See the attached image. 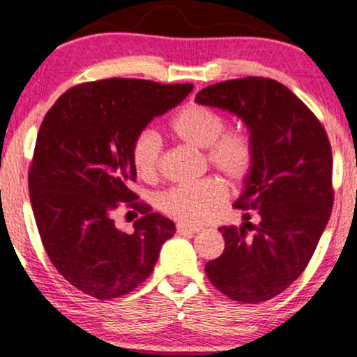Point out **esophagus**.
<instances>
[{
	"label": "esophagus",
	"mask_w": 357,
	"mask_h": 357,
	"mask_svg": "<svg viewBox=\"0 0 357 357\" xmlns=\"http://www.w3.org/2000/svg\"><path fill=\"white\" fill-rule=\"evenodd\" d=\"M176 230H178V234H197L202 230V227L198 225H190V223H185V222H179L178 225H176Z\"/></svg>",
	"instance_id": "esophagus-1"
}]
</instances>
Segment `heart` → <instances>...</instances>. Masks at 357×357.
Instances as JSON below:
<instances>
[{"mask_svg": "<svg viewBox=\"0 0 357 357\" xmlns=\"http://www.w3.org/2000/svg\"><path fill=\"white\" fill-rule=\"evenodd\" d=\"M176 139L190 146L205 149V159L229 181L241 183L250 174L256 149L244 130H227V119L205 105H188L171 121ZM162 144L158 134L140 132L132 144V164L142 179L158 178ZM227 190L217 178L172 186L158 199L160 211L185 222H203L225 202Z\"/></svg>", "mask_w": 357, "mask_h": 357, "instance_id": "obj_1", "label": "heart"}]
</instances>
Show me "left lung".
<instances>
[{
	"label": "left lung",
	"mask_w": 357,
	"mask_h": 357,
	"mask_svg": "<svg viewBox=\"0 0 357 357\" xmlns=\"http://www.w3.org/2000/svg\"><path fill=\"white\" fill-rule=\"evenodd\" d=\"M197 103L227 109L249 128L256 159L236 206L259 213L257 225L245 213L242 227L218 229L225 249L205 273L230 300L268 301L305 271L331 217V142L310 108L274 79L206 86Z\"/></svg>",
	"instance_id": "obj_1"
}]
</instances>
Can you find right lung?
<instances>
[{
  "label": "right lung",
  "instance_id": "add662e5",
  "mask_svg": "<svg viewBox=\"0 0 357 357\" xmlns=\"http://www.w3.org/2000/svg\"><path fill=\"white\" fill-rule=\"evenodd\" d=\"M191 89L193 84L123 77L77 84L42 121L29 171L35 222L57 271L93 298L134 291L174 236L169 218L135 202L132 144L149 121L181 103ZM119 202L143 213L134 234L114 227L111 213Z\"/></svg>",
  "mask_w": 357,
  "mask_h": 357
}]
</instances>
